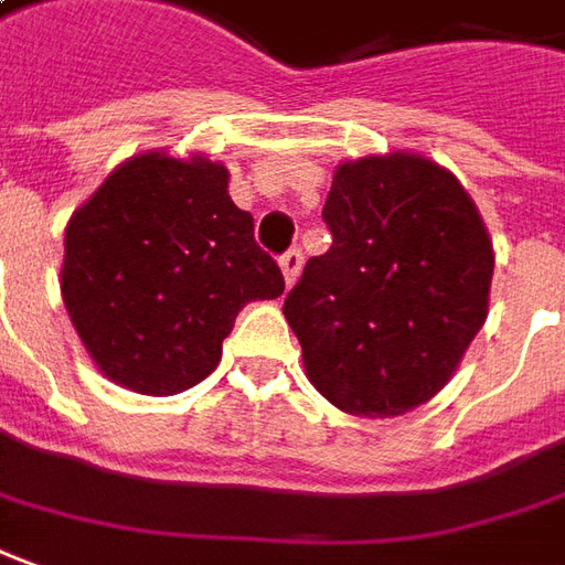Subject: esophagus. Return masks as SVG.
Returning a JSON list of instances; mask_svg holds the SVG:
<instances>
[{"label":"esophagus","instance_id":"34e87169","mask_svg":"<svg viewBox=\"0 0 565 565\" xmlns=\"http://www.w3.org/2000/svg\"><path fill=\"white\" fill-rule=\"evenodd\" d=\"M279 267H282V276H286V286H295L298 276H301V267H305V255L301 248H289L282 258H279Z\"/></svg>","mask_w":565,"mask_h":565}]
</instances>
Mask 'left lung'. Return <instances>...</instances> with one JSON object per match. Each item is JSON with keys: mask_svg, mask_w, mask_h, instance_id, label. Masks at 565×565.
I'll use <instances>...</instances> for the list:
<instances>
[{"mask_svg": "<svg viewBox=\"0 0 565 565\" xmlns=\"http://www.w3.org/2000/svg\"><path fill=\"white\" fill-rule=\"evenodd\" d=\"M332 248L282 313L332 406L394 418L437 396L489 317L495 252L452 171L422 153L348 159L322 209Z\"/></svg>", "mask_w": 565, "mask_h": 565, "instance_id": "obj_1", "label": "left lung"}]
</instances>
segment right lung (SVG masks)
Returning a JSON list of instances; mask_svg holds the SVG:
<instances>
[{
    "mask_svg": "<svg viewBox=\"0 0 565 565\" xmlns=\"http://www.w3.org/2000/svg\"><path fill=\"white\" fill-rule=\"evenodd\" d=\"M227 184L224 162L147 150L70 215L61 298L113 384L147 396L200 384L236 313L286 289Z\"/></svg>",
    "mask_w": 565,
    "mask_h": 565,
    "instance_id": "right-lung-1",
    "label": "right lung"
}]
</instances>
